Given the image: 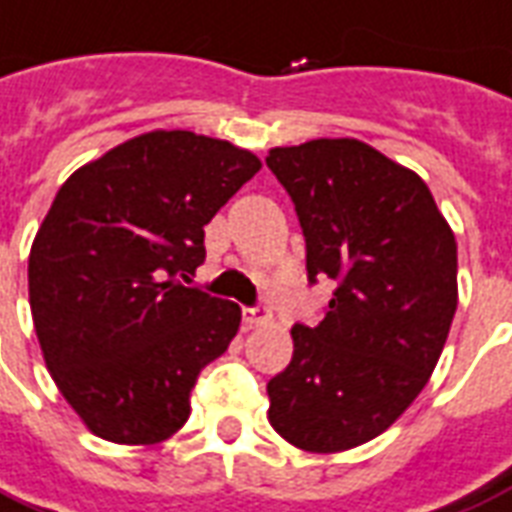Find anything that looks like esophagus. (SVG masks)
I'll return each mask as SVG.
<instances>
[{"label":"esophagus","mask_w":512,"mask_h":512,"mask_svg":"<svg viewBox=\"0 0 512 512\" xmlns=\"http://www.w3.org/2000/svg\"><path fill=\"white\" fill-rule=\"evenodd\" d=\"M270 321V310L267 307H242V324L248 326V329H253V326H264Z\"/></svg>","instance_id":"esophagus-1"}]
</instances>
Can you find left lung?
I'll return each mask as SVG.
<instances>
[{
	"instance_id": "8db88e82",
	"label": "left lung",
	"mask_w": 512,
	"mask_h": 512,
	"mask_svg": "<svg viewBox=\"0 0 512 512\" xmlns=\"http://www.w3.org/2000/svg\"><path fill=\"white\" fill-rule=\"evenodd\" d=\"M294 202L307 280L337 283L318 326L294 324V356L267 383L272 429L310 453L386 432L421 394L459 302L456 237L424 180L361 140L272 148Z\"/></svg>"
}]
</instances>
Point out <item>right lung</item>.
Masks as SVG:
<instances>
[{"instance_id":"obj_1","label":"right lung","mask_w":512,"mask_h":512,"mask_svg":"<svg viewBox=\"0 0 512 512\" xmlns=\"http://www.w3.org/2000/svg\"><path fill=\"white\" fill-rule=\"evenodd\" d=\"M259 169L232 142L156 129L59 188L29 253V305L51 378L96 437L156 445L188 421L242 315L178 275L197 272L205 226Z\"/></svg>"}]
</instances>
